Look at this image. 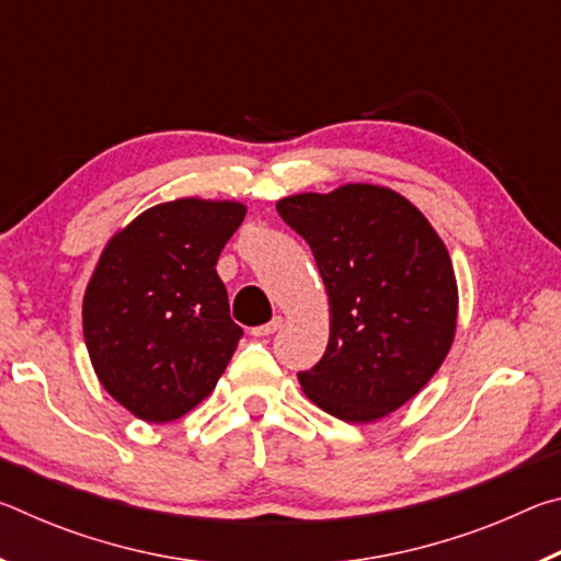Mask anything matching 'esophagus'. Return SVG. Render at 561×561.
I'll return each instance as SVG.
<instances>
[{
  "label": "esophagus",
  "instance_id": "obj_1",
  "mask_svg": "<svg viewBox=\"0 0 561 561\" xmlns=\"http://www.w3.org/2000/svg\"><path fill=\"white\" fill-rule=\"evenodd\" d=\"M279 327H282V317H274L272 321H267V324L254 327V329H252V336H270V334H274V331H277Z\"/></svg>",
  "mask_w": 561,
  "mask_h": 561
}]
</instances>
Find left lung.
I'll use <instances>...</instances> for the list:
<instances>
[{"label": "left lung", "mask_w": 561, "mask_h": 561, "mask_svg": "<svg viewBox=\"0 0 561 561\" xmlns=\"http://www.w3.org/2000/svg\"><path fill=\"white\" fill-rule=\"evenodd\" d=\"M329 294L327 354L301 391L346 423H374L421 391L448 356L458 282L440 234L401 193L348 183L282 197Z\"/></svg>", "instance_id": "obj_1"}]
</instances>
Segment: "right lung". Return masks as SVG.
I'll use <instances>...</instances> for the list:
<instances>
[{"mask_svg": "<svg viewBox=\"0 0 561 561\" xmlns=\"http://www.w3.org/2000/svg\"><path fill=\"white\" fill-rule=\"evenodd\" d=\"M234 201L180 197L111 237L83 294L101 386L140 421L183 417L215 391L242 339L217 257L242 225Z\"/></svg>", "mask_w": 561, "mask_h": 561, "instance_id": "obj_1", "label": "right lung"}]
</instances>
